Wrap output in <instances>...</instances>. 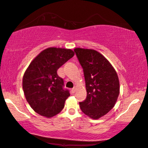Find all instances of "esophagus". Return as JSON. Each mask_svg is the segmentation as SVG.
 Instances as JSON below:
<instances>
[{"mask_svg": "<svg viewBox=\"0 0 148 148\" xmlns=\"http://www.w3.org/2000/svg\"><path fill=\"white\" fill-rule=\"evenodd\" d=\"M72 93H74V92H76V87H74V88L72 89Z\"/></svg>", "mask_w": 148, "mask_h": 148, "instance_id": "1", "label": "esophagus"}]
</instances>
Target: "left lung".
I'll use <instances>...</instances> for the list:
<instances>
[{
    "label": "left lung",
    "mask_w": 148,
    "mask_h": 148,
    "mask_svg": "<svg viewBox=\"0 0 148 148\" xmlns=\"http://www.w3.org/2000/svg\"><path fill=\"white\" fill-rule=\"evenodd\" d=\"M74 52L83 68L87 90L80 108L90 118L98 119L116 102L120 90L118 76L110 62L96 50L76 48Z\"/></svg>",
    "instance_id": "1"
}]
</instances>
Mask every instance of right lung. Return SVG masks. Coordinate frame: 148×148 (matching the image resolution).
Masks as SVG:
<instances>
[{
	"label": "right lung",
	"mask_w": 148,
	"mask_h": 148,
	"mask_svg": "<svg viewBox=\"0 0 148 148\" xmlns=\"http://www.w3.org/2000/svg\"><path fill=\"white\" fill-rule=\"evenodd\" d=\"M74 55L71 49L49 47L29 64L23 76V88L27 101L38 114L49 118L63 109L70 94L57 70Z\"/></svg>",
	"instance_id": "obj_1"
}]
</instances>
